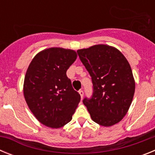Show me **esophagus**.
<instances>
[{
	"label": "esophagus",
	"mask_w": 155,
	"mask_h": 155,
	"mask_svg": "<svg viewBox=\"0 0 155 155\" xmlns=\"http://www.w3.org/2000/svg\"><path fill=\"white\" fill-rule=\"evenodd\" d=\"M79 94H80L81 98H83V96H84V91H82V90H80V91H79Z\"/></svg>",
	"instance_id": "obj_1"
}]
</instances>
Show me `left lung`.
Here are the masks:
<instances>
[{
    "label": "left lung",
    "mask_w": 155,
    "mask_h": 155,
    "mask_svg": "<svg viewBox=\"0 0 155 155\" xmlns=\"http://www.w3.org/2000/svg\"><path fill=\"white\" fill-rule=\"evenodd\" d=\"M77 52L92 80V97L83 100L91 118L103 127L118 124L128 112L135 91L130 65L120 50L108 45Z\"/></svg>",
    "instance_id": "1"
}]
</instances>
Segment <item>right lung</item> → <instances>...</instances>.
<instances>
[{
    "instance_id": "right-lung-1",
    "label": "right lung",
    "mask_w": 155,
    "mask_h": 155,
    "mask_svg": "<svg viewBox=\"0 0 155 155\" xmlns=\"http://www.w3.org/2000/svg\"><path fill=\"white\" fill-rule=\"evenodd\" d=\"M73 50L46 49L34 57L27 69L23 93L28 108L41 124L61 128L72 119L81 96L67 77L77 59Z\"/></svg>"
}]
</instances>
